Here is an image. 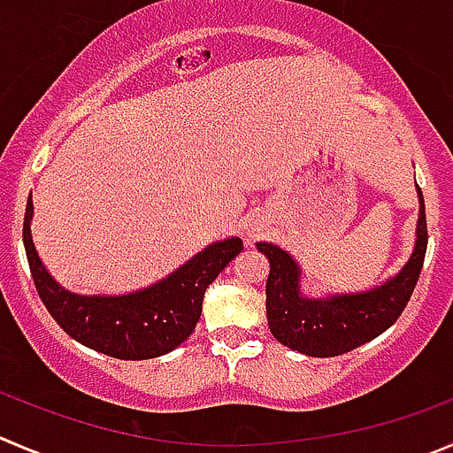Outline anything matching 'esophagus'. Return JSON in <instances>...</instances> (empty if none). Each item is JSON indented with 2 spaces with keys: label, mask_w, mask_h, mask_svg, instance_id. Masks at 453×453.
Returning <instances> with one entry per match:
<instances>
[{
  "label": "esophagus",
  "mask_w": 453,
  "mask_h": 453,
  "mask_svg": "<svg viewBox=\"0 0 453 453\" xmlns=\"http://www.w3.org/2000/svg\"><path fill=\"white\" fill-rule=\"evenodd\" d=\"M257 234H260V229H251V231H249V234H247V235H249V238H256V235H257Z\"/></svg>",
  "instance_id": "esophagus-1"
}]
</instances>
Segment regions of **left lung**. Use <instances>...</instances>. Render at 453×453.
Masks as SVG:
<instances>
[{"instance_id":"obj_1","label":"left lung","mask_w":453,"mask_h":453,"mask_svg":"<svg viewBox=\"0 0 453 453\" xmlns=\"http://www.w3.org/2000/svg\"><path fill=\"white\" fill-rule=\"evenodd\" d=\"M418 191L416 244L403 269L385 282L356 291L329 294L322 298L303 294V266L278 244L256 242L269 260L266 278V320L278 342L311 358L340 356L385 334L413 294L425 253H427V219L420 187Z\"/></svg>"}]
</instances>
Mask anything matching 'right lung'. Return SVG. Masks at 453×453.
Wrapping results in <instances>:
<instances>
[{"label": "right lung", "instance_id": "add662e5", "mask_svg": "<svg viewBox=\"0 0 453 453\" xmlns=\"http://www.w3.org/2000/svg\"><path fill=\"white\" fill-rule=\"evenodd\" d=\"M33 197L24 215V249L42 303L73 340L119 360H149L173 351L196 329L209 284L240 251L242 240L209 244L166 278L119 296H84L64 288L42 262L30 222Z\"/></svg>", "mask_w": 453, "mask_h": 453}]
</instances>
